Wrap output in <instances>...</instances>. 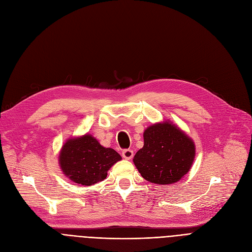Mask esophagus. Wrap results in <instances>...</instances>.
I'll use <instances>...</instances> for the list:
<instances>
[{
  "instance_id": "1",
  "label": "esophagus",
  "mask_w": 252,
  "mask_h": 252,
  "mask_svg": "<svg viewBox=\"0 0 252 252\" xmlns=\"http://www.w3.org/2000/svg\"><path fill=\"white\" fill-rule=\"evenodd\" d=\"M133 156H134V152H133L132 150L126 149V150H124V151H123V157H124L125 159L129 160V159L133 158Z\"/></svg>"
}]
</instances>
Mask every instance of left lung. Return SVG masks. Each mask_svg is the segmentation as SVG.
I'll use <instances>...</instances> for the list:
<instances>
[{"label": "left lung", "instance_id": "8db88e82", "mask_svg": "<svg viewBox=\"0 0 252 252\" xmlns=\"http://www.w3.org/2000/svg\"><path fill=\"white\" fill-rule=\"evenodd\" d=\"M144 145L133 159L145 180L172 184L188 174L194 159V144L179 127L162 123L144 131Z\"/></svg>", "mask_w": 252, "mask_h": 252}]
</instances>
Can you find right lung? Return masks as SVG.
Listing matches in <instances>:
<instances>
[{"label":"right lung","instance_id":"obj_1","mask_svg":"<svg viewBox=\"0 0 252 252\" xmlns=\"http://www.w3.org/2000/svg\"><path fill=\"white\" fill-rule=\"evenodd\" d=\"M121 160L119 154L103 148L91 135L69 139L60 154L61 168L70 180L82 185H92L107 178L108 170Z\"/></svg>","mask_w":252,"mask_h":252}]
</instances>
